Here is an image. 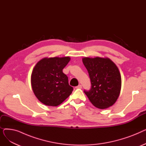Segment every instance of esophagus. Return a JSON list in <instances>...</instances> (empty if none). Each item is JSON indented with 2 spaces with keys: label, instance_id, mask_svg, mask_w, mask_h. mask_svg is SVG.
I'll list each match as a JSON object with an SVG mask.
<instances>
[{
  "label": "esophagus",
  "instance_id": "1",
  "mask_svg": "<svg viewBox=\"0 0 146 146\" xmlns=\"http://www.w3.org/2000/svg\"><path fill=\"white\" fill-rule=\"evenodd\" d=\"M76 89H82V86L81 85H79L78 86L76 87Z\"/></svg>",
  "mask_w": 146,
  "mask_h": 146
}]
</instances>
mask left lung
<instances>
[{"mask_svg": "<svg viewBox=\"0 0 146 146\" xmlns=\"http://www.w3.org/2000/svg\"><path fill=\"white\" fill-rule=\"evenodd\" d=\"M89 73L91 88L84 90L90 102L96 108L106 109L117 100L121 88V78L114 63L108 58L82 59Z\"/></svg>", "mask_w": 146, "mask_h": 146, "instance_id": "1", "label": "left lung"}]
</instances>
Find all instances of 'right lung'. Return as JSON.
<instances>
[{
    "mask_svg": "<svg viewBox=\"0 0 146 146\" xmlns=\"http://www.w3.org/2000/svg\"><path fill=\"white\" fill-rule=\"evenodd\" d=\"M70 58H44L38 61L31 74L34 93L45 105L56 106L66 99L73 90L63 69Z\"/></svg>",
    "mask_w": 146,
    "mask_h": 146,
    "instance_id": "right-lung-1",
    "label": "right lung"
}]
</instances>
